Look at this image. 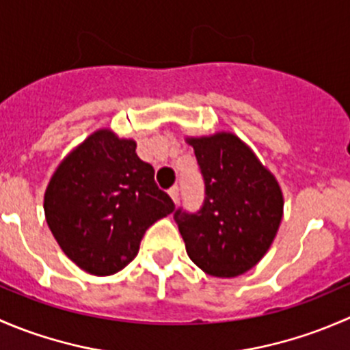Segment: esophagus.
I'll return each instance as SVG.
<instances>
[{
	"label": "esophagus",
	"mask_w": 350,
	"mask_h": 350,
	"mask_svg": "<svg viewBox=\"0 0 350 350\" xmlns=\"http://www.w3.org/2000/svg\"><path fill=\"white\" fill-rule=\"evenodd\" d=\"M167 193H169V196L172 198V201H174V203H178V201H179V188H178V186H172V188L169 189Z\"/></svg>",
	"instance_id": "34e87169"
}]
</instances>
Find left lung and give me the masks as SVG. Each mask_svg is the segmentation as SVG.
<instances>
[{
	"instance_id": "8db88e82",
	"label": "left lung",
	"mask_w": 350,
	"mask_h": 350,
	"mask_svg": "<svg viewBox=\"0 0 350 350\" xmlns=\"http://www.w3.org/2000/svg\"><path fill=\"white\" fill-rule=\"evenodd\" d=\"M204 183L198 211L178 208L186 252L210 276L235 278L252 269L273 243L283 218L274 176L232 133L189 139Z\"/></svg>"
}]
</instances>
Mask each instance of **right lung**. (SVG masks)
<instances>
[{"label":"right lung","mask_w":350,"mask_h":350,"mask_svg":"<svg viewBox=\"0 0 350 350\" xmlns=\"http://www.w3.org/2000/svg\"><path fill=\"white\" fill-rule=\"evenodd\" d=\"M135 147L98 130L61 162L45 191L52 235L74 264L94 276L132 262L147 228L174 211Z\"/></svg>","instance_id":"right-lung-1"}]
</instances>
